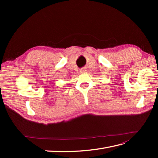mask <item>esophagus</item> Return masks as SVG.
Masks as SVG:
<instances>
[{"label": "esophagus", "mask_w": 158, "mask_h": 158, "mask_svg": "<svg viewBox=\"0 0 158 158\" xmlns=\"http://www.w3.org/2000/svg\"><path fill=\"white\" fill-rule=\"evenodd\" d=\"M85 69H81V70H80V72L81 73H84V72H85Z\"/></svg>", "instance_id": "1"}]
</instances>
